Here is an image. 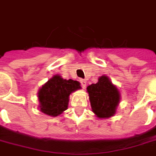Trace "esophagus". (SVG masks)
I'll return each instance as SVG.
<instances>
[{
	"label": "esophagus",
	"instance_id": "esophagus-1",
	"mask_svg": "<svg viewBox=\"0 0 156 156\" xmlns=\"http://www.w3.org/2000/svg\"><path fill=\"white\" fill-rule=\"evenodd\" d=\"M80 84H81V87H82L83 88H85L86 86H87V80H80Z\"/></svg>",
	"mask_w": 156,
	"mask_h": 156
}]
</instances>
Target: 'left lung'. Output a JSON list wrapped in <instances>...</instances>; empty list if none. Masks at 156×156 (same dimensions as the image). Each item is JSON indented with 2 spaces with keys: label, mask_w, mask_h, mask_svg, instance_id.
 <instances>
[{
  "label": "left lung",
  "mask_w": 156,
  "mask_h": 156,
  "mask_svg": "<svg viewBox=\"0 0 156 156\" xmlns=\"http://www.w3.org/2000/svg\"><path fill=\"white\" fill-rule=\"evenodd\" d=\"M92 111L99 119L114 116L121 101V92L107 76L98 78L96 84L87 87Z\"/></svg>",
  "instance_id": "obj_1"
}]
</instances>
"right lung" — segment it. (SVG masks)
Segmentation results:
<instances>
[{
  "mask_svg": "<svg viewBox=\"0 0 156 156\" xmlns=\"http://www.w3.org/2000/svg\"><path fill=\"white\" fill-rule=\"evenodd\" d=\"M79 89H81L79 81L53 76L38 91L40 110L50 116L59 115L68 109L70 94Z\"/></svg>",
  "mask_w": 156,
  "mask_h": 156,
  "instance_id": "right-lung-1",
  "label": "right lung"
}]
</instances>
